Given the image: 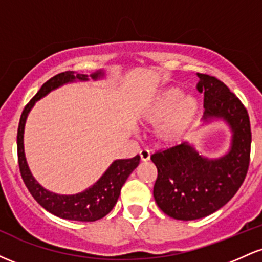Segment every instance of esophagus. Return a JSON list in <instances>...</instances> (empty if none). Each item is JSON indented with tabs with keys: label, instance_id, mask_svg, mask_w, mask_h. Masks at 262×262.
Instances as JSON below:
<instances>
[{
	"label": "esophagus",
	"instance_id": "obj_1",
	"mask_svg": "<svg viewBox=\"0 0 262 262\" xmlns=\"http://www.w3.org/2000/svg\"><path fill=\"white\" fill-rule=\"evenodd\" d=\"M139 156H140L141 161H149L150 160V151H149V150H146V149L140 150Z\"/></svg>",
	"mask_w": 262,
	"mask_h": 262
}]
</instances>
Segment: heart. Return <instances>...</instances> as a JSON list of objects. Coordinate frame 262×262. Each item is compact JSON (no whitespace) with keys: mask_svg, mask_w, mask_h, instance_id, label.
Here are the masks:
<instances>
[{"mask_svg":"<svg viewBox=\"0 0 262 262\" xmlns=\"http://www.w3.org/2000/svg\"><path fill=\"white\" fill-rule=\"evenodd\" d=\"M182 94L181 87H165L156 93L141 114V121L146 124L158 123L154 135L159 145L179 143L197 119L200 100L193 95Z\"/></svg>","mask_w":262,"mask_h":262,"instance_id":"heart-1","label":"heart"}]
</instances>
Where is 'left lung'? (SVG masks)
Masks as SVG:
<instances>
[{"mask_svg":"<svg viewBox=\"0 0 262 262\" xmlns=\"http://www.w3.org/2000/svg\"><path fill=\"white\" fill-rule=\"evenodd\" d=\"M197 76V90L204 93L203 122L227 123L231 141L227 154L217 159L201 155L187 141L151 155L158 169L156 204L179 221L207 217L225 206L244 182L250 162L251 129L244 104L222 81Z\"/></svg>","mask_w":262,"mask_h":262,"instance_id":"obj_1","label":"left lung"}]
</instances>
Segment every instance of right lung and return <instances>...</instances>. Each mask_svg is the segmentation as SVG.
Returning <instances> with one entry per match:
<instances>
[{"instance_id": "add662e5", "label": "right lung", "mask_w": 262, "mask_h": 262, "mask_svg": "<svg viewBox=\"0 0 262 262\" xmlns=\"http://www.w3.org/2000/svg\"><path fill=\"white\" fill-rule=\"evenodd\" d=\"M92 80H100L104 77V71L98 70L90 75ZM75 81H89V76L83 74H76L75 71H65L58 74L48 80L41 86L37 95L29 101L23 110L19 119L17 133V149H18V164H19L20 175L25 181L27 188L34 197V200L50 212L52 214L62 219L77 222H95L107 215L118 201L121 189L127 181L128 176L137 169L139 165L140 156L137 155L132 159H119L114 160L106 172L95 182L91 187L76 194H58L48 191L43 186L39 185L37 180L32 175L25 154V127L27 117L35 102L43 98L48 93L58 87Z\"/></svg>"}]
</instances>
